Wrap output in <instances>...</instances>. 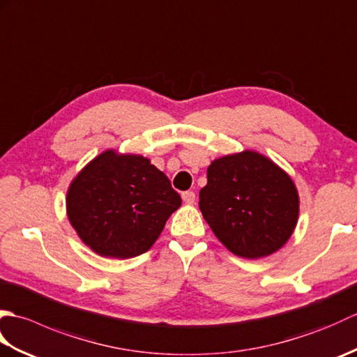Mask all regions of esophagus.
Returning a JSON list of instances; mask_svg holds the SVG:
<instances>
[{"instance_id":"1","label":"esophagus","mask_w":357,"mask_h":357,"mask_svg":"<svg viewBox=\"0 0 357 357\" xmlns=\"http://www.w3.org/2000/svg\"><path fill=\"white\" fill-rule=\"evenodd\" d=\"M195 199H196V195L193 192H184L183 193V201L185 204H193Z\"/></svg>"}]
</instances>
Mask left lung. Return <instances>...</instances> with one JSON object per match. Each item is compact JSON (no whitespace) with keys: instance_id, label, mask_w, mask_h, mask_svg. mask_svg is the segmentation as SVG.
<instances>
[{"instance_id":"obj_1","label":"left lung","mask_w":357,"mask_h":357,"mask_svg":"<svg viewBox=\"0 0 357 357\" xmlns=\"http://www.w3.org/2000/svg\"><path fill=\"white\" fill-rule=\"evenodd\" d=\"M199 208L233 255L259 259L290 239L298 224L299 195L288 173L271 159L244 150L208 165Z\"/></svg>"}]
</instances>
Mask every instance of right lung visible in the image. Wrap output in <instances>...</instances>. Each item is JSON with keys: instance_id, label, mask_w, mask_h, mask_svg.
Masks as SVG:
<instances>
[{"instance_id": "right-lung-1", "label": "right lung", "mask_w": 357, "mask_h": 357, "mask_svg": "<svg viewBox=\"0 0 357 357\" xmlns=\"http://www.w3.org/2000/svg\"><path fill=\"white\" fill-rule=\"evenodd\" d=\"M181 202L169 178L149 158L105 150L73 178L66 208L90 250L128 259L155 244Z\"/></svg>"}]
</instances>
